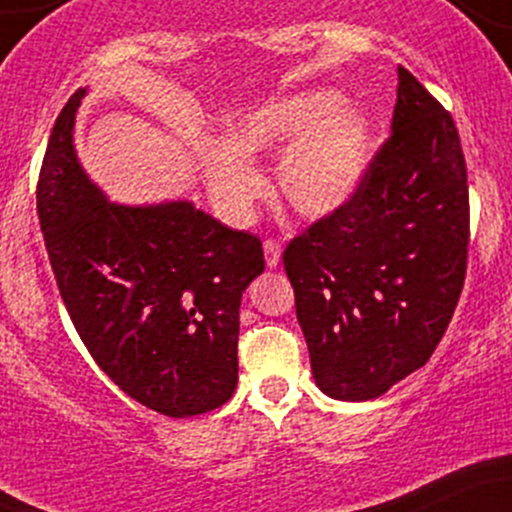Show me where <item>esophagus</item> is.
<instances>
[{
    "label": "esophagus",
    "mask_w": 512,
    "mask_h": 512,
    "mask_svg": "<svg viewBox=\"0 0 512 512\" xmlns=\"http://www.w3.org/2000/svg\"><path fill=\"white\" fill-rule=\"evenodd\" d=\"M264 260H267V267H276L281 262V243L274 238L264 240Z\"/></svg>",
    "instance_id": "esophagus-1"
}]
</instances>
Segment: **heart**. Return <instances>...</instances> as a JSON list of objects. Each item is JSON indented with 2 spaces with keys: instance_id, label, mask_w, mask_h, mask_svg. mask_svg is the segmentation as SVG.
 <instances>
[{
  "instance_id": "heart-1",
  "label": "heart",
  "mask_w": 512,
  "mask_h": 512,
  "mask_svg": "<svg viewBox=\"0 0 512 512\" xmlns=\"http://www.w3.org/2000/svg\"><path fill=\"white\" fill-rule=\"evenodd\" d=\"M286 145L276 187L293 211L322 219L356 195L370 158L368 120L358 110H342V96L327 88L291 93L240 117L226 144L204 149V180L228 221H248L264 195L252 158Z\"/></svg>"
}]
</instances>
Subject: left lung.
<instances>
[{"label": "left lung", "instance_id": "8db88e82", "mask_svg": "<svg viewBox=\"0 0 512 512\" xmlns=\"http://www.w3.org/2000/svg\"><path fill=\"white\" fill-rule=\"evenodd\" d=\"M392 132L356 195L286 245L296 315L317 387L380 397L431 358L464 286L467 166L455 120L397 69Z\"/></svg>", "mask_w": 512, "mask_h": 512}]
</instances>
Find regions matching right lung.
Here are the masks:
<instances>
[{"instance_id":"right-lung-1","label":"right lung","mask_w":512,"mask_h":512,"mask_svg":"<svg viewBox=\"0 0 512 512\" xmlns=\"http://www.w3.org/2000/svg\"><path fill=\"white\" fill-rule=\"evenodd\" d=\"M86 88L52 127L38 219L81 342L113 383L158 414L219 409L238 383L240 298L264 272L260 238L192 207L108 204L76 161Z\"/></svg>"}]
</instances>
